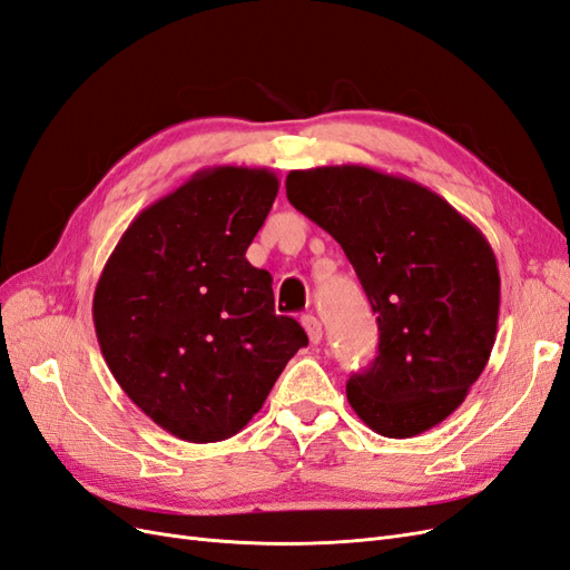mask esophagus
Segmentation results:
<instances>
[{
    "label": "esophagus",
    "mask_w": 570,
    "mask_h": 570,
    "mask_svg": "<svg viewBox=\"0 0 570 570\" xmlns=\"http://www.w3.org/2000/svg\"><path fill=\"white\" fill-rule=\"evenodd\" d=\"M302 325H304L308 340H312V344H318L323 340V327H321V321L316 316H312V314L302 316Z\"/></svg>",
    "instance_id": "esophagus-1"
}]
</instances>
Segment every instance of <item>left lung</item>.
I'll use <instances>...</instances> for the list:
<instances>
[{
    "label": "left lung",
    "instance_id": "1",
    "mask_svg": "<svg viewBox=\"0 0 570 570\" xmlns=\"http://www.w3.org/2000/svg\"><path fill=\"white\" fill-rule=\"evenodd\" d=\"M287 199L331 233L377 314V356L347 400L377 435H421L454 413L488 366L499 268L469 218L433 189L368 166L289 170Z\"/></svg>",
    "mask_w": 570,
    "mask_h": 570
}]
</instances>
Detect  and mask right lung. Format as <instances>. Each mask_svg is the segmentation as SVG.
I'll return each instance as SVG.
<instances>
[{"mask_svg": "<svg viewBox=\"0 0 570 570\" xmlns=\"http://www.w3.org/2000/svg\"><path fill=\"white\" fill-rule=\"evenodd\" d=\"M275 195L268 168H204L130 223L99 275L92 318L109 371L185 442L237 435L308 344L245 256Z\"/></svg>", "mask_w": 570, "mask_h": 570, "instance_id": "right-lung-1", "label": "right lung"}]
</instances>
